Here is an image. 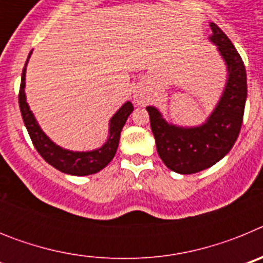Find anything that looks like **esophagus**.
Here are the masks:
<instances>
[{
    "mask_svg": "<svg viewBox=\"0 0 263 263\" xmlns=\"http://www.w3.org/2000/svg\"><path fill=\"white\" fill-rule=\"evenodd\" d=\"M148 100V95L147 92H145V90H136V93H134V101H136L137 104H139V105H145L146 103H147Z\"/></svg>",
    "mask_w": 263,
    "mask_h": 263,
    "instance_id": "obj_1",
    "label": "esophagus"
}]
</instances>
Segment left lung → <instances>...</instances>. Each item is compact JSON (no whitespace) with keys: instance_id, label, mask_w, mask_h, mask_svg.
Wrapping results in <instances>:
<instances>
[{"instance_id":"obj_1","label":"left lung","mask_w":263,"mask_h":263,"mask_svg":"<svg viewBox=\"0 0 263 263\" xmlns=\"http://www.w3.org/2000/svg\"><path fill=\"white\" fill-rule=\"evenodd\" d=\"M210 36L225 60L228 81L224 93L205 124L180 127L168 124L157 108L147 106L150 126L163 163L178 174H195L208 168L231 152L240 134L245 110L246 71L240 53L216 23H210Z\"/></svg>"}]
</instances>
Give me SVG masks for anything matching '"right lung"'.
<instances>
[{
    "label": "right lung",
    "mask_w": 263,
    "mask_h": 263,
    "mask_svg": "<svg viewBox=\"0 0 263 263\" xmlns=\"http://www.w3.org/2000/svg\"><path fill=\"white\" fill-rule=\"evenodd\" d=\"M31 52L29 53V58ZM29 58L26 60L25 68L22 71V80H21L20 87V109L22 115L23 122L26 126L29 136L32 141V145L36 148V152L41 154V157L55 167L57 170L64 174L75 176L92 175V174L99 173L100 170L108 166V163L115 158L117 152L118 142H120L121 130L124 127L127 117L133 111V104L127 101L124 105L118 109V111L111 117L109 122V138L105 143L97 150L93 152H69L66 148H62L55 143L42 132L41 126L36 122L35 117L30 110L29 105L26 103V95H25V78H26V66L29 62Z\"/></svg>",
    "instance_id": "obj_1"
}]
</instances>
